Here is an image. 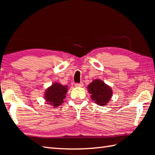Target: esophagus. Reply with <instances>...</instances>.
<instances>
[{
    "label": "esophagus",
    "instance_id": "34e87169",
    "mask_svg": "<svg viewBox=\"0 0 155 155\" xmlns=\"http://www.w3.org/2000/svg\"><path fill=\"white\" fill-rule=\"evenodd\" d=\"M74 86L76 87H82L83 86V83H75Z\"/></svg>",
    "mask_w": 155,
    "mask_h": 155
}]
</instances>
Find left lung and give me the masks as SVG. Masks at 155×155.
<instances>
[{
    "label": "left lung",
    "mask_w": 155,
    "mask_h": 155,
    "mask_svg": "<svg viewBox=\"0 0 155 155\" xmlns=\"http://www.w3.org/2000/svg\"><path fill=\"white\" fill-rule=\"evenodd\" d=\"M88 93L91 98L100 106L106 105L112 97L113 92L110 87L101 80H94L88 86Z\"/></svg>",
    "instance_id": "obj_1"
}]
</instances>
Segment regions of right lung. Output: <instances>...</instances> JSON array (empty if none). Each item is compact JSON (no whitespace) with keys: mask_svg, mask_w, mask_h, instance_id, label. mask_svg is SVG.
I'll return each mask as SVG.
<instances>
[{"mask_svg":"<svg viewBox=\"0 0 155 155\" xmlns=\"http://www.w3.org/2000/svg\"><path fill=\"white\" fill-rule=\"evenodd\" d=\"M67 86H64L59 83H54L49 87L45 92V100L47 103L52 107H57L63 103L65 94L67 93Z\"/></svg>","mask_w":155,"mask_h":155,"instance_id":"1","label":"right lung"}]
</instances>
